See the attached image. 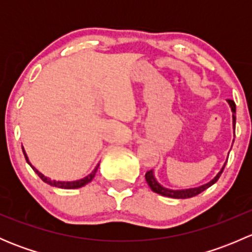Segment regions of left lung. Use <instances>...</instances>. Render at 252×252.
I'll use <instances>...</instances> for the list:
<instances>
[{"label":"left lung","mask_w":252,"mask_h":252,"mask_svg":"<svg viewBox=\"0 0 252 252\" xmlns=\"http://www.w3.org/2000/svg\"><path fill=\"white\" fill-rule=\"evenodd\" d=\"M228 103H229L230 108H232L233 128L235 129V118H236L235 117V103H234V101H232V100H228ZM224 166H223V168L220 169V173L216 175V177L213 178L210 183L201 185V187H199V188H191V189H185V190H171V189H167V188H163L158 182H157L156 178H155L154 171H147L146 174H145V178H146L147 184H149V187L151 188V190L154 192H157V194L162 195V196L173 197V199H189V197L196 196V195H199L200 192H202L204 190L207 189V188H210L211 185L215 184V183L220 179V174H222L223 169H224Z\"/></svg>","instance_id":"obj_1"}]
</instances>
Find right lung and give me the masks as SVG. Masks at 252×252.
Here are the masks:
<instances>
[{
    "label": "right lung",
    "instance_id": "add662e5",
    "mask_svg": "<svg viewBox=\"0 0 252 252\" xmlns=\"http://www.w3.org/2000/svg\"><path fill=\"white\" fill-rule=\"evenodd\" d=\"M22 149H23V147H22ZM23 154H24V156H25V159H27V162H28V163L30 164V167H32V169H34V172H35V173H36L37 175H39L40 178H41V179H42V182L47 183V184L52 185V187H56V188H61V189H77V188H81V187H84V185H86V184H88V183H90L91 180L94 179V177H95L96 172H97V168H98V164H97V166L95 167V169H94V171L91 172V173L89 174L88 177H85V178H84V179H80V180H75V182H56V180H51L50 178L45 177V175L42 174V173H40V172L37 171V169L35 168V167H32V163H30V162H29V158H28L27 154H25L24 149H23Z\"/></svg>",
    "mask_w": 252,
    "mask_h": 252
}]
</instances>
